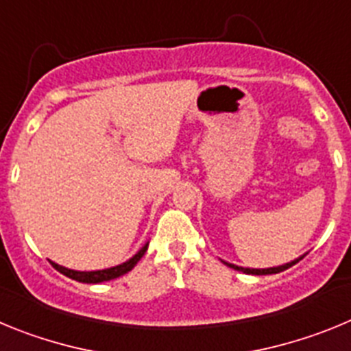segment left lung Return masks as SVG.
<instances>
[{"label":"left lung","instance_id":"8db88e82","mask_svg":"<svg viewBox=\"0 0 351 351\" xmlns=\"http://www.w3.org/2000/svg\"><path fill=\"white\" fill-rule=\"evenodd\" d=\"M304 256V255H302ZM302 256H299V258L291 260V262L288 263H283V265H278V267H267V269H250V267H239V265H234V263H228L225 262V260H221L225 265H228V267L235 269V271H241V272H246V274H255V276H262V274H278V272L281 271H287L288 267H291V265H295L299 260H302Z\"/></svg>","mask_w":351,"mask_h":351}]
</instances>
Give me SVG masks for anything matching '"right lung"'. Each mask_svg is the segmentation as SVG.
Instances as JSON below:
<instances>
[{
	"instance_id": "obj_1",
	"label": "right lung",
	"mask_w": 351,
	"mask_h": 351,
	"mask_svg": "<svg viewBox=\"0 0 351 351\" xmlns=\"http://www.w3.org/2000/svg\"><path fill=\"white\" fill-rule=\"evenodd\" d=\"M147 246H149V243H145L144 246H142L141 250H138L137 253H135V255H133L130 260L119 263V265H116V267L101 269V271H73V269L63 267V265H60V263H56V262H51V263L56 271H60L61 274L68 276V278H71V280L80 281V283H104V281L116 280V278H119V276H123V274H126V272L132 271V269L137 265L138 260L144 256V253L147 251Z\"/></svg>"
}]
</instances>
